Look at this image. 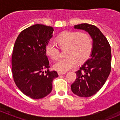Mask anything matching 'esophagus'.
I'll return each mask as SVG.
<instances>
[{"label": "esophagus", "mask_w": 120, "mask_h": 120, "mask_svg": "<svg viewBox=\"0 0 120 120\" xmlns=\"http://www.w3.org/2000/svg\"><path fill=\"white\" fill-rule=\"evenodd\" d=\"M66 72L65 71H58V75L59 76H61V75H65Z\"/></svg>", "instance_id": "1"}]
</instances>
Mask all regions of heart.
I'll return each instance as SVG.
<instances>
[{
  "mask_svg": "<svg viewBox=\"0 0 120 120\" xmlns=\"http://www.w3.org/2000/svg\"><path fill=\"white\" fill-rule=\"evenodd\" d=\"M57 40L61 47H68L66 51L68 56L59 59L54 64L55 69L59 71H67L76 66L78 61L83 62L91 52V38L86 34L65 31L61 33ZM45 52L52 59H57L60 56L59 45L53 40H50L47 43Z\"/></svg>",
  "mask_w": 120,
  "mask_h": 120,
  "instance_id": "heart-1",
  "label": "heart"
}]
</instances>
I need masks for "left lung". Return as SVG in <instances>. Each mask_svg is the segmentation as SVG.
<instances>
[{"label": "left lung", "mask_w": 120, "mask_h": 120, "mask_svg": "<svg viewBox=\"0 0 120 120\" xmlns=\"http://www.w3.org/2000/svg\"><path fill=\"white\" fill-rule=\"evenodd\" d=\"M74 27L88 32L93 43L90 58L76 72L77 77L71 85V89L79 97H91L101 88L110 74L111 46L106 38L96 26L82 23Z\"/></svg>", "instance_id": "8db88e82"}]
</instances>
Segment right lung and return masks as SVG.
I'll return each instance as SVG.
<instances>
[{"label":"right lung","mask_w":120,"mask_h":120,"mask_svg":"<svg viewBox=\"0 0 120 120\" xmlns=\"http://www.w3.org/2000/svg\"><path fill=\"white\" fill-rule=\"evenodd\" d=\"M51 26L37 24L25 29L15 42L12 55V73L17 86L33 99L45 97L52 91V82L58 77L49 71L45 46L53 37ZM47 69L44 72V70Z\"/></svg>","instance_id":"obj_1"}]
</instances>
